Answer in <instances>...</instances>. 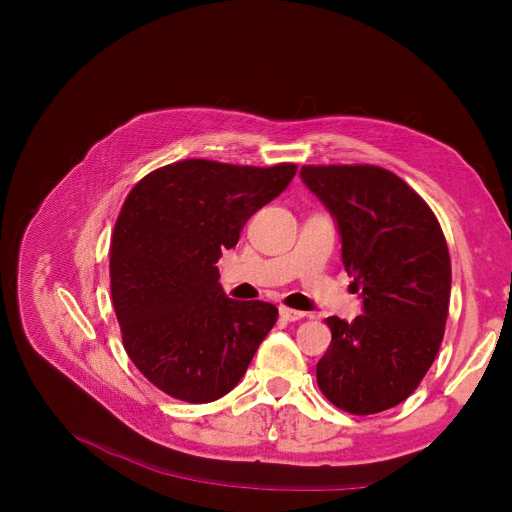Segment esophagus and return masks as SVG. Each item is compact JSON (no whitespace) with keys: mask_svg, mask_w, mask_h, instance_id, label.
<instances>
[{"mask_svg":"<svg viewBox=\"0 0 512 512\" xmlns=\"http://www.w3.org/2000/svg\"><path fill=\"white\" fill-rule=\"evenodd\" d=\"M280 317L286 321H299L305 317V313L297 311V309H290V307H280Z\"/></svg>","mask_w":512,"mask_h":512,"instance_id":"1","label":"esophagus"}]
</instances>
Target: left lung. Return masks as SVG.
I'll return each mask as SVG.
<instances>
[{
  "instance_id": "obj_1",
  "label": "left lung",
  "mask_w": 512,
  "mask_h": 512,
  "mask_svg": "<svg viewBox=\"0 0 512 512\" xmlns=\"http://www.w3.org/2000/svg\"><path fill=\"white\" fill-rule=\"evenodd\" d=\"M301 178L338 224L342 263L363 315L328 317L332 342L317 386L334 407L373 415L407 400L432 367L450 303L440 222L413 188L380 166H303Z\"/></svg>"
}]
</instances>
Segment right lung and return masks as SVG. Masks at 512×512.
<instances>
[{
  "instance_id": "right-lung-1",
  "label": "right lung",
  "mask_w": 512,
  "mask_h": 512,
  "mask_svg": "<svg viewBox=\"0 0 512 512\" xmlns=\"http://www.w3.org/2000/svg\"><path fill=\"white\" fill-rule=\"evenodd\" d=\"M294 174V164L184 159L128 193L110 247L112 301L130 361L161 392L195 405L222 398L274 328L278 309L228 299L215 263Z\"/></svg>"
}]
</instances>
